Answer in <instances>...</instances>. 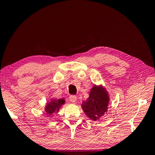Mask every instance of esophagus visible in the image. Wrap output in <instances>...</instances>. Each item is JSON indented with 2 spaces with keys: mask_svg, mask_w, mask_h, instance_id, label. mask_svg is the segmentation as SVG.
Returning a JSON list of instances; mask_svg holds the SVG:
<instances>
[{
  "mask_svg": "<svg viewBox=\"0 0 155 155\" xmlns=\"http://www.w3.org/2000/svg\"><path fill=\"white\" fill-rule=\"evenodd\" d=\"M69 100L71 101V102L73 103H75L76 102V101H77V97L75 95H71V96H70L69 97Z\"/></svg>",
  "mask_w": 155,
  "mask_h": 155,
  "instance_id": "esophagus-1",
  "label": "esophagus"
}]
</instances>
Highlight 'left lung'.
Segmentation results:
<instances>
[{
    "mask_svg": "<svg viewBox=\"0 0 155 155\" xmlns=\"http://www.w3.org/2000/svg\"><path fill=\"white\" fill-rule=\"evenodd\" d=\"M89 95L88 99L82 102V109L88 118L97 120L107 112L109 94L102 86L94 85Z\"/></svg>",
    "mask_w": 155,
    "mask_h": 155,
    "instance_id": "1",
    "label": "left lung"
}]
</instances>
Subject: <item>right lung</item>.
<instances>
[{"label":"right lung","instance_id":"obj_1","mask_svg":"<svg viewBox=\"0 0 155 155\" xmlns=\"http://www.w3.org/2000/svg\"><path fill=\"white\" fill-rule=\"evenodd\" d=\"M64 99H51L49 102H47L45 107V114L47 116H51L53 114L57 113L65 104Z\"/></svg>","mask_w":155,"mask_h":155}]
</instances>
